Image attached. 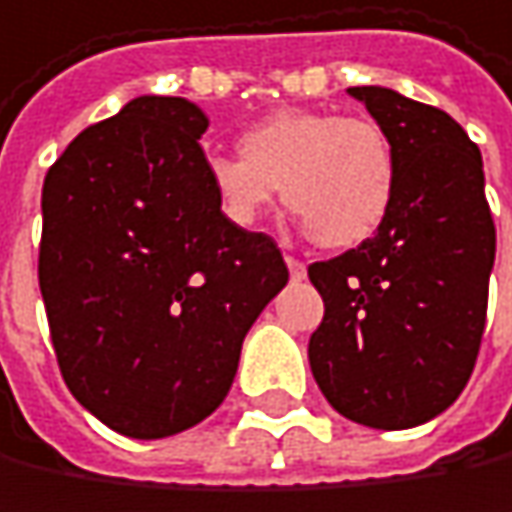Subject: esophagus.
Returning a JSON list of instances; mask_svg holds the SVG:
<instances>
[{
  "instance_id": "1",
  "label": "esophagus",
  "mask_w": 512,
  "mask_h": 512,
  "mask_svg": "<svg viewBox=\"0 0 512 512\" xmlns=\"http://www.w3.org/2000/svg\"><path fill=\"white\" fill-rule=\"evenodd\" d=\"M286 265H289V274H292V280H304V277H307V265H304L301 259H295V256H286Z\"/></svg>"
}]
</instances>
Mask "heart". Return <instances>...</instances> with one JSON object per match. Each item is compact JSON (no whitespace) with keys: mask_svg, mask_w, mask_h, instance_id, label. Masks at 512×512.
Segmentation results:
<instances>
[{"mask_svg":"<svg viewBox=\"0 0 512 512\" xmlns=\"http://www.w3.org/2000/svg\"><path fill=\"white\" fill-rule=\"evenodd\" d=\"M217 211L235 229H256L268 208L298 211L313 241L349 250L379 232L399 187L387 130L334 110H277L238 136V154L208 160Z\"/></svg>","mask_w":512,"mask_h":512,"instance_id":"heart-1","label":"heart"}]
</instances>
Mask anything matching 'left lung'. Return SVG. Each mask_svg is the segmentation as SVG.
<instances>
[{
    "instance_id": "obj_1",
    "label": "left lung",
    "mask_w": 512,
    "mask_h": 512,
    "mask_svg": "<svg viewBox=\"0 0 512 512\" xmlns=\"http://www.w3.org/2000/svg\"><path fill=\"white\" fill-rule=\"evenodd\" d=\"M387 130L399 187L379 232L307 268L325 301L310 370L325 399L373 429H408L456 402L471 379L495 262L483 157L444 110L355 86Z\"/></svg>"
}]
</instances>
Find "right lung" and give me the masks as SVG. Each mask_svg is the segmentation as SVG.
Masks as SVG:
<instances>
[{
    "mask_svg": "<svg viewBox=\"0 0 512 512\" xmlns=\"http://www.w3.org/2000/svg\"><path fill=\"white\" fill-rule=\"evenodd\" d=\"M205 113L142 95L86 128L41 193L38 283L68 390L128 438H166L229 393L241 343L289 268L217 211Z\"/></svg>",
    "mask_w": 512,
    "mask_h": 512,
    "instance_id": "1",
    "label": "right lung"
}]
</instances>
